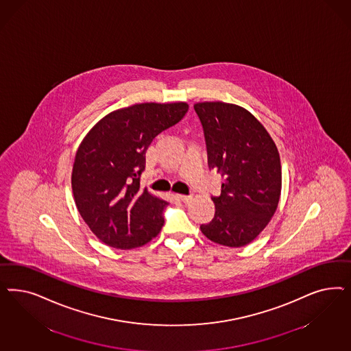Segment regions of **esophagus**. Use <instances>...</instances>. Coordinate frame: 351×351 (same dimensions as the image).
I'll use <instances>...</instances> for the list:
<instances>
[{
    "label": "esophagus",
    "mask_w": 351,
    "mask_h": 351,
    "mask_svg": "<svg viewBox=\"0 0 351 351\" xmlns=\"http://www.w3.org/2000/svg\"><path fill=\"white\" fill-rule=\"evenodd\" d=\"M177 197L181 200L182 203L184 204L190 203L193 200L191 195H177Z\"/></svg>",
    "instance_id": "esophagus-1"
}]
</instances>
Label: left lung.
Here are the masks:
<instances>
[{
    "label": "left lung",
    "instance_id": "8db88e82",
    "mask_svg": "<svg viewBox=\"0 0 351 351\" xmlns=\"http://www.w3.org/2000/svg\"><path fill=\"white\" fill-rule=\"evenodd\" d=\"M203 125L209 169L223 177L221 195L212 196L215 218L200 230L217 244L239 248L267 226L282 191L278 148L260 121L235 104L196 103Z\"/></svg>",
    "mask_w": 351,
    "mask_h": 351
}]
</instances>
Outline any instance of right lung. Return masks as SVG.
<instances>
[{
    "label": "right lung",
    "mask_w": 351,
    "mask_h": 351,
    "mask_svg": "<svg viewBox=\"0 0 351 351\" xmlns=\"http://www.w3.org/2000/svg\"><path fill=\"white\" fill-rule=\"evenodd\" d=\"M189 104L141 103L104 116L82 139L72 170L75 203L85 223L117 249L145 245L164 226L167 202L139 190L146 151L181 121Z\"/></svg>",
    "instance_id": "1"
}]
</instances>
